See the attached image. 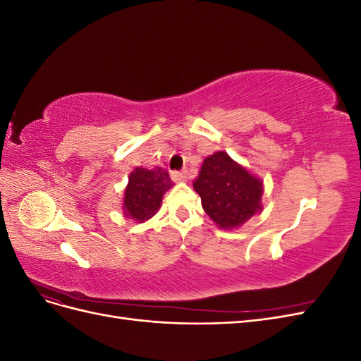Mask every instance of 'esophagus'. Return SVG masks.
Segmentation results:
<instances>
[{
    "mask_svg": "<svg viewBox=\"0 0 361 361\" xmlns=\"http://www.w3.org/2000/svg\"><path fill=\"white\" fill-rule=\"evenodd\" d=\"M171 179L174 182H185L188 179V171L187 170H182V171H173L171 173Z\"/></svg>",
    "mask_w": 361,
    "mask_h": 361,
    "instance_id": "esophagus-1",
    "label": "esophagus"
}]
</instances>
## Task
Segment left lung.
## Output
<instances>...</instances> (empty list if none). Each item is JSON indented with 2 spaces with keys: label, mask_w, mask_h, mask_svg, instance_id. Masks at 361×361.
Instances as JSON below:
<instances>
[{
  "label": "left lung",
  "mask_w": 361,
  "mask_h": 361,
  "mask_svg": "<svg viewBox=\"0 0 361 361\" xmlns=\"http://www.w3.org/2000/svg\"><path fill=\"white\" fill-rule=\"evenodd\" d=\"M192 187L204 212L223 231H235L264 211V180L224 150L204 158Z\"/></svg>",
  "instance_id": "8db88e82"
}]
</instances>
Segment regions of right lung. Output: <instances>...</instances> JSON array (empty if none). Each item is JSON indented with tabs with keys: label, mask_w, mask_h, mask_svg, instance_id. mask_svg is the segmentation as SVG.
Listing matches in <instances>:
<instances>
[{
	"label": "right lung",
	"mask_w": 361,
	"mask_h": 361,
	"mask_svg": "<svg viewBox=\"0 0 361 361\" xmlns=\"http://www.w3.org/2000/svg\"><path fill=\"white\" fill-rule=\"evenodd\" d=\"M173 185L169 171L162 167L154 170L135 167L129 173L123 192L122 211L125 216L137 223L150 220L159 211L164 194Z\"/></svg>",
	"instance_id": "1"
}]
</instances>
